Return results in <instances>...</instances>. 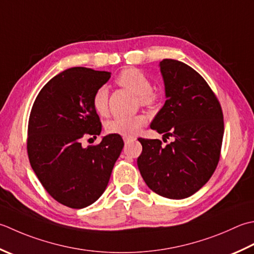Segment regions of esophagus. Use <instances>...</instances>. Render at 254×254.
<instances>
[{
	"label": "esophagus",
	"instance_id": "1",
	"mask_svg": "<svg viewBox=\"0 0 254 254\" xmlns=\"http://www.w3.org/2000/svg\"><path fill=\"white\" fill-rule=\"evenodd\" d=\"M123 141H124V143H126V144H127L128 142H131V141H133V138H130V137H123Z\"/></svg>",
	"mask_w": 254,
	"mask_h": 254
}]
</instances>
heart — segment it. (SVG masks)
<instances>
[{"label": "heart", "mask_w": 254, "mask_h": 254, "mask_svg": "<svg viewBox=\"0 0 254 254\" xmlns=\"http://www.w3.org/2000/svg\"><path fill=\"white\" fill-rule=\"evenodd\" d=\"M117 83L140 96L143 104H151L154 101L152 83L145 74L134 68L124 69L117 77ZM108 89L100 87L92 97V108L99 116H106L108 113ZM146 123L144 116L128 118H114L106 124L109 133L118 134L123 137H132L136 135L140 128Z\"/></svg>", "instance_id": "b5f03b06"}]
</instances>
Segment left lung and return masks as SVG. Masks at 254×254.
Listing matches in <instances>:
<instances>
[{
	"label": "left lung",
	"instance_id": "obj_1",
	"mask_svg": "<svg viewBox=\"0 0 254 254\" xmlns=\"http://www.w3.org/2000/svg\"><path fill=\"white\" fill-rule=\"evenodd\" d=\"M166 101L151 128L174 142L138 138L137 167L144 182L160 196L184 199L198 191L215 172L223 137L222 110L199 73L175 59L160 63Z\"/></svg>",
	"mask_w": 254,
	"mask_h": 254
}]
</instances>
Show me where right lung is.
Listing matches in <instances>:
<instances>
[{
	"instance_id": "right-lung-1",
	"label": "right lung",
	"mask_w": 254,
	"mask_h": 254,
	"mask_svg": "<svg viewBox=\"0 0 254 254\" xmlns=\"http://www.w3.org/2000/svg\"><path fill=\"white\" fill-rule=\"evenodd\" d=\"M111 72L73 67L58 73L39 91L28 121L29 163L55 200L81 209L106 190L124 143L118 134L83 147L84 137L96 138L101 122L92 97Z\"/></svg>"
}]
</instances>
